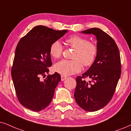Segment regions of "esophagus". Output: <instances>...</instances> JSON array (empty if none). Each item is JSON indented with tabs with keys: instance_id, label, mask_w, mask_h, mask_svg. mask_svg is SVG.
Returning <instances> with one entry per match:
<instances>
[{
	"instance_id": "34e87169",
	"label": "esophagus",
	"mask_w": 131,
	"mask_h": 131,
	"mask_svg": "<svg viewBox=\"0 0 131 131\" xmlns=\"http://www.w3.org/2000/svg\"><path fill=\"white\" fill-rule=\"evenodd\" d=\"M67 77H66V76L61 75V80H62V81L66 79H67Z\"/></svg>"
}]
</instances>
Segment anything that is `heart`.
<instances>
[{
    "mask_svg": "<svg viewBox=\"0 0 131 131\" xmlns=\"http://www.w3.org/2000/svg\"><path fill=\"white\" fill-rule=\"evenodd\" d=\"M69 46L75 49L72 58L75 60H62L56 63L54 69L63 75H69L80 72L82 64L85 67L92 65L97 55V47L93 42L80 36H72L66 40ZM63 48L59 41H54L49 47L51 57L57 59L63 53Z\"/></svg>",
    "mask_w": 131,
    "mask_h": 131,
    "instance_id": "1",
    "label": "heart"
}]
</instances>
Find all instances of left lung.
<instances>
[{
  "label": "left lung",
  "instance_id": "left-lung-1",
  "mask_svg": "<svg viewBox=\"0 0 131 131\" xmlns=\"http://www.w3.org/2000/svg\"><path fill=\"white\" fill-rule=\"evenodd\" d=\"M81 32L96 36L97 55L88 70L76 78L74 98L83 110L93 112L105 107L115 92L122 71L120 52L114 39L102 29L93 28ZM86 77L89 82L84 80Z\"/></svg>",
  "mask_w": 131,
  "mask_h": 131
}]
</instances>
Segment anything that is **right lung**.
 I'll return each mask as SVG.
<instances>
[{
	"instance_id": "add662e5",
	"label": "right lung",
	"mask_w": 131,
	"mask_h": 131,
	"mask_svg": "<svg viewBox=\"0 0 131 131\" xmlns=\"http://www.w3.org/2000/svg\"><path fill=\"white\" fill-rule=\"evenodd\" d=\"M67 30L56 31L46 26L34 27L20 40L16 48L11 76L19 102L33 111L38 112L49 105L55 89L61 80L55 72L43 80L52 65L49 47L64 36Z\"/></svg>"
}]
</instances>
